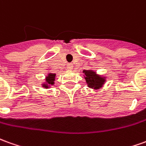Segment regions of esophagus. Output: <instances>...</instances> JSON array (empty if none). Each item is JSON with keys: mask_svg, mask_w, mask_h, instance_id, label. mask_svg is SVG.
I'll return each mask as SVG.
<instances>
[{"mask_svg": "<svg viewBox=\"0 0 146 146\" xmlns=\"http://www.w3.org/2000/svg\"><path fill=\"white\" fill-rule=\"evenodd\" d=\"M67 69H68V70H73V64H72V63H69V64L67 65Z\"/></svg>", "mask_w": 146, "mask_h": 146, "instance_id": "esophagus-1", "label": "esophagus"}]
</instances>
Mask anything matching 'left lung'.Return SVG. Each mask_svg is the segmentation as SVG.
<instances>
[{"label": "left lung", "instance_id": "obj_1", "mask_svg": "<svg viewBox=\"0 0 146 146\" xmlns=\"http://www.w3.org/2000/svg\"><path fill=\"white\" fill-rule=\"evenodd\" d=\"M84 79L86 80L88 87L93 88V89H99L104 85L105 83V77L97 75L96 73L93 70H84Z\"/></svg>", "mask_w": 146, "mask_h": 146}]
</instances>
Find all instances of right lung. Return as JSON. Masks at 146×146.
<instances>
[{
  "instance_id": "obj_1",
  "label": "right lung",
  "mask_w": 146,
  "mask_h": 146,
  "mask_svg": "<svg viewBox=\"0 0 146 146\" xmlns=\"http://www.w3.org/2000/svg\"><path fill=\"white\" fill-rule=\"evenodd\" d=\"M55 73H48V75L46 77V82L43 83L42 85V87L45 88H48L50 85H53L54 84V80H55Z\"/></svg>"
}]
</instances>
